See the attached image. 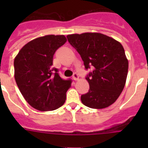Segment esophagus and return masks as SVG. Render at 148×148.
Here are the masks:
<instances>
[{"mask_svg": "<svg viewBox=\"0 0 148 148\" xmlns=\"http://www.w3.org/2000/svg\"><path fill=\"white\" fill-rule=\"evenodd\" d=\"M72 78H73V79L75 80V81L78 80L79 79L78 74H77V73H76V72L74 73V74H73V76H72Z\"/></svg>", "mask_w": 148, "mask_h": 148, "instance_id": "1", "label": "esophagus"}]
</instances>
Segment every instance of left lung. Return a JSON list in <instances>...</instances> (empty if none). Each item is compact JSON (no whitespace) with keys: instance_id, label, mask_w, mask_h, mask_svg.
I'll list each match as a JSON object with an SVG mask.
<instances>
[{"instance_id":"left-lung-1","label":"left lung","mask_w":148,"mask_h":148,"mask_svg":"<svg viewBox=\"0 0 148 148\" xmlns=\"http://www.w3.org/2000/svg\"><path fill=\"white\" fill-rule=\"evenodd\" d=\"M69 43L79 53L89 89L81 96L82 102L92 109H103L113 104L122 92L128 71V61L123 46L114 38L99 33L67 36Z\"/></svg>"}]
</instances>
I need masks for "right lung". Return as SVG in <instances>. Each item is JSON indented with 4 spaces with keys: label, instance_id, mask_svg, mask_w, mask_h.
I'll list each match as a JSON object with an SVG mask.
<instances>
[{
    "label": "right lung",
    "instance_id": "obj_1",
    "mask_svg": "<svg viewBox=\"0 0 148 148\" xmlns=\"http://www.w3.org/2000/svg\"><path fill=\"white\" fill-rule=\"evenodd\" d=\"M64 35H48L32 40L14 59L15 79L30 105L40 111H52L66 101L71 79H63L53 68L55 52L65 44Z\"/></svg>",
    "mask_w": 148,
    "mask_h": 148
}]
</instances>
